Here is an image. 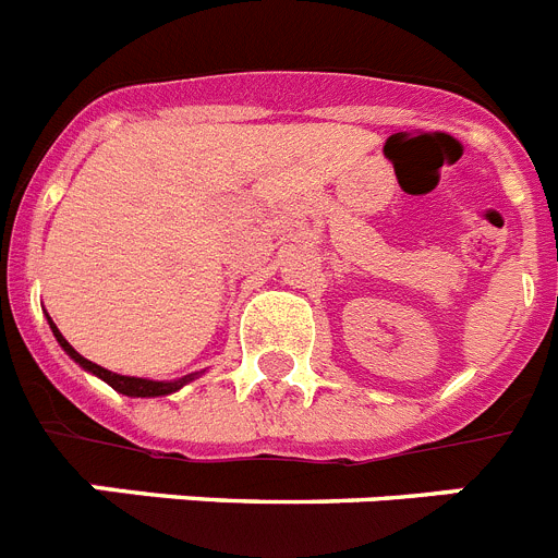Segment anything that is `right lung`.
<instances>
[{
    "label": "right lung",
    "mask_w": 558,
    "mask_h": 558,
    "mask_svg": "<svg viewBox=\"0 0 558 558\" xmlns=\"http://www.w3.org/2000/svg\"><path fill=\"white\" fill-rule=\"evenodd\" d=\"M47 322H49V327H52V335H56V340H58V343H61L63 352H66L69 357L75 360L77 366L86 368V372H92V374H97V377H100L102 383H108V386H111L113 391L125 393V397H167V393L179 391V388L186 386L190 379L198 377V374H186V377H181V379L159 383V379H142V377H125V374H113V372H108V368H102V366H97V363H92V360H86V357H83V354H77L75 349L69 347V340L63 338L61 332H58V327H56V324H52V318H47Z\"/></svg>",
    "instance_id": "1"
}]
</instances>
